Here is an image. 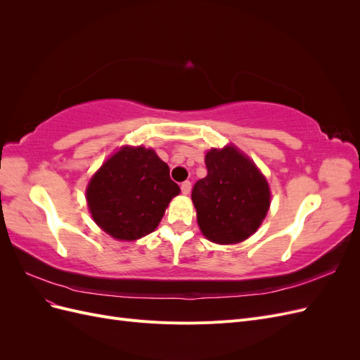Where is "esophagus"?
<instances>
[{"label": "esophagus", "mask_w": 360, "mask_h": 360, "mask_svg": "<svg viewBox=\"0 0 360 360\" xmlns=\"http://www.w3.org/2000/svg\"><path fill=\"white\" fill-rule=\"evenodd\" d=\"M191 188H192L191 181H183V183H181V186H180V189H181V193L188 195V193L191 192Z\"/></svg>", "instance_id": "obj_1"}]
</instances>
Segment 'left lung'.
<instances>
[{"mask_svg":"<svg viewBox=\"0 0 360 360\" xmlns=\"http://www.w3.org/2000/svg\"><path fill=\"white\" fill-rule=\"evenodd\" d=\"M205 167L207 176L192 189L202 234L221 245L245 240L258 230L269 210L264 176L234 147L207 151Z\"/></svg>","mask_w":360,"mask_h":360,"instance_id":"obj_1","label":"left lung"}]
</instances>
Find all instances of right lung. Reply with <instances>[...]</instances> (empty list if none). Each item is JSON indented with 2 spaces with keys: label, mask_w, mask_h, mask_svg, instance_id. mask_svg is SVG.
<instances>
[{
  "label": "right lung",
  "mask_w": 360,
  "mask_h": 360,
  "mask_svg": "<svg viewBox=\"0 0 360 360\" xmlns=\"http://www.w3.org/2000/svg\"><path fill=\"white\" fill-rule=\"evenodd\" d=\"M180 193L169 167L151 148L123 147L108 159L86 188L94 222L118 240L156 230L169 201Z\"/></svg>",
  "instance_id": "1"
}]
</instances>
